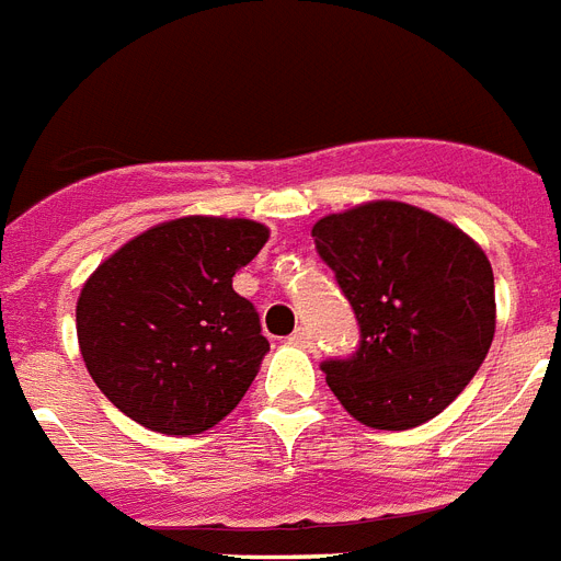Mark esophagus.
<instances>
[{
  "label": "esophagus",
  "mask_w": 561,
  "mask_h": 561,
  "mask_svg": "<svg viewBox=\"0 0 561 561\" xmlns=\"http://www.w3.org/2000/svg\"><path fill=\"white\" fill-rule=\"evenodd\" d=\"M289 342H293L295 347H312V333H309L307 327H298V330L289 335Z\"/></svg>",
  "instance_id": "obj_1"
}]
</instances>
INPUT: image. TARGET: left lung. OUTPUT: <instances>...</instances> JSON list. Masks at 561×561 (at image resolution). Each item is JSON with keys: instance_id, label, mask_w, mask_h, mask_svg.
<instances>
[{"instance_id": "8db88e82", "label": "left lung", "mask_w": 561, "mask_h": 561, "mask_svg": "<svg viewBox=\"0 0 561 561\" xmlns=\"http://www.w3.org/2000/svg\"><path fill=\"white\" fill-rule=\"evenodd\" d=\"M356 312L351 358L321 365L358 423L405 432L449 405L490 353L495 277L483 249L437 214L376 199L312 226Z\"/></svg>"}]
</instances>
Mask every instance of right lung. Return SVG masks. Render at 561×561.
<instances>
[{
    "label": "right lung",
    "instance_id": "1",
    "mask_svg": "<svg viewBox=\"0 0 561 561\" xmlns=\"http://www.w3.org/2000/svg\"><path fill=\"white\" fill-rule=\"evenodd\" d=\"M266 240L254 219L182 217L103 260L80 289L78 342L112 405L161 434H203L234 411L268 342L231 280Z\"/></svg>",
    "mask_w": 561,
    "mask_h": 561
}]
</instances>
